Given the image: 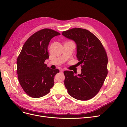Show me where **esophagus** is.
<instances>
[{"instance_id": "1", "label": "esophagus", "mask_w": 127, "mask_h": 127, "mask_svg": "<svg viewBox=\"0 0 127 127\" xmlns=\"http://www.w3.org/2000/svg\"><path fill=\"white\" fill-rule=\"evenodd\" d=\"M60 72H64V69H61V70H60Z\"/></svg>"}]
</instances>
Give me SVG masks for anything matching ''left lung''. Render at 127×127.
<instances>
[{"mask_svg":"<svg viewBox=\"0 0 127 127\" xmlns=\"http://www.w3.org/2000/svg\"><path fill=\"white\" fill-rule=\"evenodd\" d=\"M65 37L76 44V57L81 66V74L64 71V84L68 94L79 100L92 99L97 94L107 75L108 59L99 39L87 29L75 28L63 32Z\"/></svg>","mask_w":127,"mask_h":127,"instance_id":"1","label":"left lung"}]
</instances>
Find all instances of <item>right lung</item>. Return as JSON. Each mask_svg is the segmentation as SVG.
Wrapping results in <instances>:
<instances>
[{"mask_svg": "<svg viewBox=\"0 0 127 127\" xmlns=\"http://www.w3.org/2000/svg\"><path fill=\"white\" fill-rule=\"evenodd\" d=\"M60 33L45 28L35 32L24 43L17 59V74L24 91L32 98L44 96L54 85V76L59 72L44 64L49 57L48 46Z\"/></svg>", "mask_w": 127, "mask_h": 127, "instance_id": "right-lung-1", "label": "right lung"}]
</instances>
